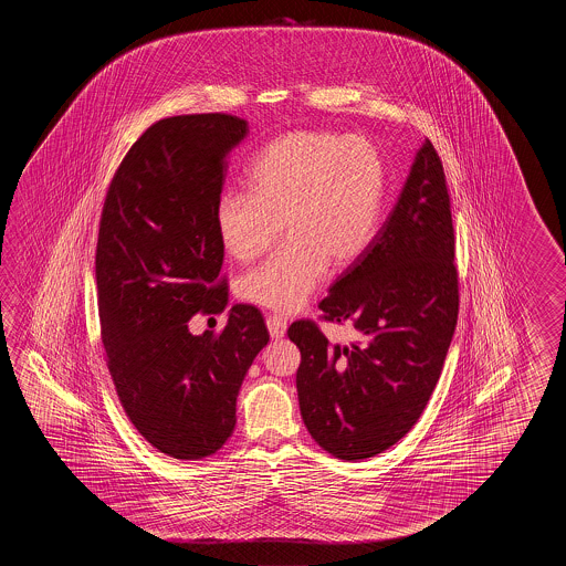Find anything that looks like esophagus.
I'll use <instances>...</instances> for the list:
<instances>
[{"label":"esophagus","instance_id":"1","mask_svg":"<svg viewBox=\"0 0 566 566\" xmlns=\"http://www.w3.org/2000/svg\"><path fill=\"white\" fill-rule=\"evenodd\" d=\"M266 327H269L271 337H283L285 336V332H287V319L281 317L277 313H271V315L266 317Z\"/></svg>","mask_w":566,"mask_h":566}]
</instances>
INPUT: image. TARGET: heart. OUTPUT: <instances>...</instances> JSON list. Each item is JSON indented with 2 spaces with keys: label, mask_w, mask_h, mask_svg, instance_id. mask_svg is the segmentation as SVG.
Returning a JSON list of instances; mask_svg holds the SVG:
<instances>
[{
  "label": "heart",
  "mask_w": 566,
  "mask_h": 566,
  "mask_svg": "<svg viewBox=\"0 0 566 566\" xmlns=\"http://www.w3.org/2000/svg\"><path fill=\"white\" fill-rule=\"evenodd\" d=\"M247 184L249 192L218 198V237L232 259L249 263L285 227V244L239 289L251 303L289 313L310 300L329 263L344 269L368 251L385 205L386 169L368 139L307 129L266 145Z\"/></svg>",
  "instance_id": "b5f03b06"
}]
</instances>
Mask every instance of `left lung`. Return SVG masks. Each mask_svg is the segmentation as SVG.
Returning a JSON list of instances; mask_svg holds the SVG:
<instances>
[{
	"instance_id": "8db88e82",
	"label": "left lung",
	"mask_w": 566,
	"mask_h": 566,
	"mask_svg": "<svg viewBox=\"0 0 566 566\" xmlns=\"http://www.w3.org/2000/svg\"><path fill=\"white\" fill-rule=\"evenodd\" d=\"M319 310L324 322L352 325L360 339L339 346L313 319L291 324L301 417L334 458H374L419 421L458 325L451 200L429 139L382 229Z\"/></svg>"
}]
</instances>
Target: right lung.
<instances>
[{
	"label": "right lung",
	"instance_id": "add662e5",
	"mask_svg": "<svg viewBox=\"0 0 566 566\" xmlns=\"http://www.w3.org/2000/svg\"><path fill=\"white\" fill-rule=\"evenodd\" d=\"M249 123L229 113L159 119L123 157L98 222L101 339L120 407L145 441L181 461L214 455L237 424V397L269 342L254 305H232L218 334L196 313L229 303L214 222L224 157Z\"/></svg>",
	"mask_w": 566,
	"mask_h": 566
}]
</instances>
